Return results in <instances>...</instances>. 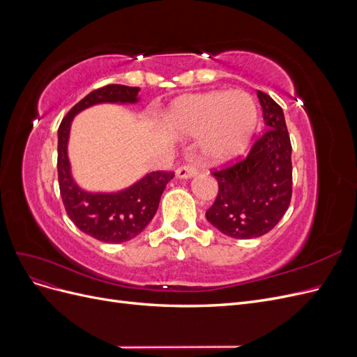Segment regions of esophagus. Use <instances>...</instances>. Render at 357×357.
Returning a JSON list of instances; mask_svg holds the SVG:
<instances>
[{
	"instance_id": "esophagus-1",
	"label": "esophagus",
	"mask_w": 357,
	"mask_h": 357,
	"mask_svg": "<svg viewBox=\"0 0 357 357\" xmlns=\"http://www.w3.org/2000/svg\"><path fill=\"white\" fill-rule=\"evenodd\" d=\"M197 172H198V169H197L195 165L185 164V165H181V167L177 168L176 176H177V178H190V177L195 176Z\"/></svg>"
}]
</instances>
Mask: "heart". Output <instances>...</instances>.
I'll return each instance as SVG.
<instances>
[{
  "label": "heart",
  "mask_w": 357,
  "mask_h": 357,
  "mask_svg": "<svg viewBox=\"0 0 357 357\" xmlns=\"http://www.w3.org/2000/svg\"><path fill=\"white\" fill-rule=\"evenodd\" d=\"M168 119L181 134L193 135L205 129L204 155L214 162H223L247 147L257 125V109L245 92H208L178 100Z\"/></svg>",
  "instance_id": "obj_1"
}]
</instances>
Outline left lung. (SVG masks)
<instances>
[{"instance_id": "obj_1", "label": "left lung", "mask_w": 357, "mask_h": 357, "mask_svg": "<svg viewBox=\"0 0 357 357\" xmlns=\"http://www.w3.org/2000/svg\"><path fill=\"white\" fill-rule=\"evenodd\" d=\"M257 98L268 129L244 159L213 172L219 193L205 213L215 229L240 240L271 231L291 198V144L283 110L261 91Z\"/></svg>"}]
</instances>
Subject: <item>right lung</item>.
<instances>
[{"mask_svg":"<svg viewBox=\"0 0 357 357\" xmlns=\"http://www.w3.org/2000/svg\"><path fill=\"white\" fill-rule=\"evenodd\" d=\"M139 88L107 84L86 95L62 119L58 129V180L63 207L77 228L102 243H123L135 238L153 219L160 195L174 172H149L132 186L119 192H88L71 176L68 138L71 122L88 107L96 104H135Z\"/></svg>","mask_w":357,"mask_h":357,"instance_id":"right-lung-1","label":"right lung"}]
</instances>
